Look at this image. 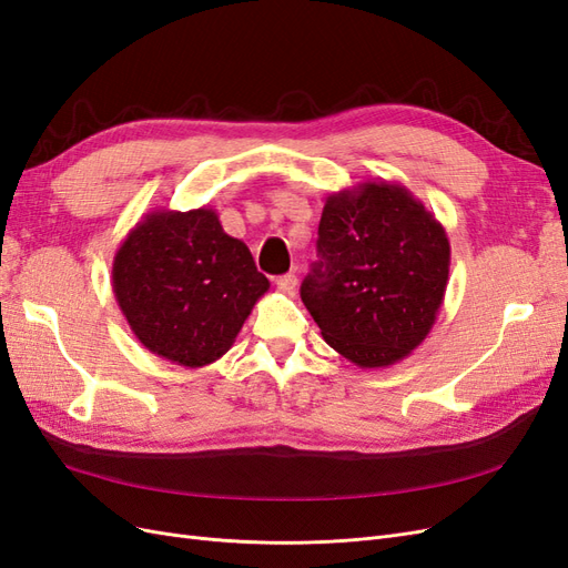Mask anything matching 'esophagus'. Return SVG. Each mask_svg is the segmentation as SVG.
Here are the masks:
<instances>
[{"label":"esophagus","instance_id":"obj_1","mask_svg":"<svg viewBox=\"0 0 568 568\" xmlns=\"http://www.w3.org/2000/svg\"><path fill=\"white\" fill-rule=\"evenodd\" d=\"M296 286H298L296 274H282V277H277V288L282 291V294L294 296L296 294Z\"/></svg>","mask_w":568,"mask_h":568}]
</instances>
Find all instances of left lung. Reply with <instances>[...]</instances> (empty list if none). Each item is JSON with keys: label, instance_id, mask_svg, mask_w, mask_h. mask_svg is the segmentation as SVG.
I'll return each instance as SVG.
<instances>
[{"label": "left lung", "instance_id": "obj_1", "mask_svg": "<svg viewBox=\"0 0 568 568\" xmlns=\"http://www.w3.org/2000/svg\"><path fill=\"white\" fill-rule=\"evenodd\" d=\"M301 298L322 338L363 369L417 351L448 288V232L398 182L367 180L326 196Z\"/></svg>", "mask_w": 568, "mask_h": 568}]
</instances>
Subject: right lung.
<instances>
[{
    "label": "right lung",
    "mask_w": 568,
    "mask_h": 568,
    "mask_svg": "<svg viewBox=\"0 0 568 568\" xmlns=\"http://www.w3.org/2000/svg\"><path fill=\"white\" fill-rule=\"evenodd\" d=\"M111 284L142 346L168 363L201 369L225 355L270 282L217 211L153 209L115 248Z\"/></svg>",
    "instance_id": "right-lung-1"
}]
</instances>
